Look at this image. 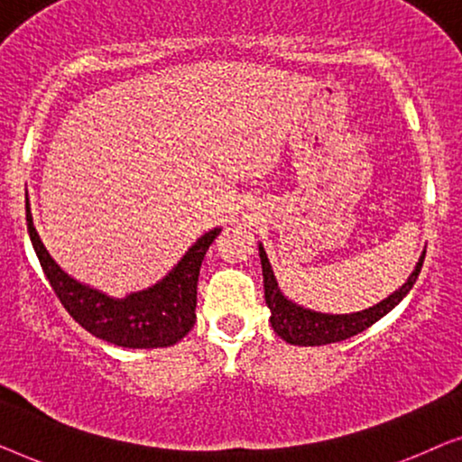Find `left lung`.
<instances>
[{
  "mask_svg": "<svg viewBox=\"0 0 462 462\" xmlns=\"http://www.w3.org/2000/svg\"><path fill=\"white\" fill-rule=\"evenodd\" d=\"M258 256H261L263 264V283H264V300L271 309V328L277 337L286 340L290 345L299 346H318V345H330L338 343V340L356 337L357 332H364L365 328H370L374 321L384 318L391 309L400 305V300L412 290L416 277L420 273L422 261H425V252H422L419 263L406 282L395 290L393 294H389L387 299L376 302L374 307L364 309L357 313H345V315H332V313H319L313 309H305L296 305L282 292L277 286L275 273L271 269V263L264 252L263 244H258Z\"/></svg>",
  "mask_w": 462,
  "mask_h": 462,
  "instance_id": "left-lung-1",
  "label": "left lung"
}]
</instances>
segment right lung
Masks as SVG:
<instances>
[{"label":"right lung","mask_w":462,"mask_h":462,"mask_svg":"<svg viewBox=\"0 0 462 462\" xmlns=\"http://www.w3.org/2000/svg\"><path fill=\"white\" fill-rule=\"evenodd\" d=\"M27 229L43 273L69 315L97 338L125 349L170 346L191 330L195 324V307H198L201 261L220 233L218 226L204 233L174 264L172 271L151 288L138 290L125 299H113L88 283L78 282L59 267L35 229L29 199Z\"/></svg>","instance_id":"obj_1"}]
</instances>
